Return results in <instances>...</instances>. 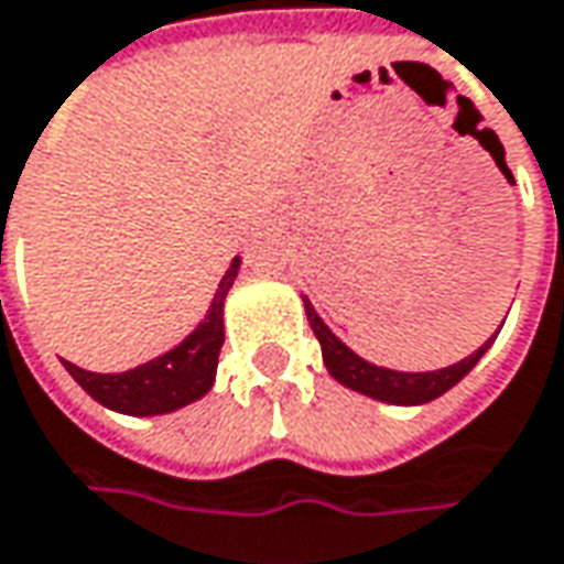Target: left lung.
Masks as SVG:
<instances>
[{
    "mask_svg": "<svg viewBox=\"0 0 564 564\" xmlns=\"http://www.w3.org/2000/svg\"><path fill=\"white\" fill-rule=\"evenodd\" d=\"M502 150V143H496ZM304 311H307V319H311V329H314L316 341L323 348V364L326 370L333 373V379H338L341 386L355 389L360 395H370L377 401H389V404H423V401L440 399L443 392H448L455 382L470 373V367L477 360L484 358L492 338L487 345H480L470 358L458 360L445 370H433V373H399V370H386V367H373L364 358H358L348 345H341L329 326L316 316V311L311 307V301L304 297Z\"/></svg>",
    "mask_w": 564,
    "mask_h": 564,
    "instance_id": "1",
    "label": "left lung"
}]
</instances>
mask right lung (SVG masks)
<instances>
[{"label": "right lung", "instance_id": "obj_1", "mask_svg": "<svg viewBox=\"0 0 564 564\" xmlns=\"http://www.w3.org/2000/svg\"><path fill=\"white\" fill-rule=\"evenodd\" d=\"M241 260L235 257L231 267L223 275L216 297L209 304L206 319L191 333V336L165 351L163 358L147 360L134 370L124 373H90L65 360V370L75 377V382L99 404L134 414V417H153V414H169L175 408H185L191 401L204 399L216 379V364L226 341V323H223V304L226 294L238 275Z\"/></svg>", "mask_w": 564, "mask_h": 564}]
</instances>
